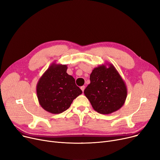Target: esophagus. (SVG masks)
<instances>
[{
    "instance_id": "esophagus-1",
    "label": "esophagus",
    "mask_w": 160,
    "mask_h": 160,
    "mask_svg": "<svg viewBox=\"0 0 160 160\" xmlns=\"http://www.w3.org/2000/svg\"><path fill=\"white\" fill-rule=\"evenodd\" d=\"M80 89H82V92H83V91H84V89H85V86H82V87L80 88Z\"/></svg>"
}]
</instances>
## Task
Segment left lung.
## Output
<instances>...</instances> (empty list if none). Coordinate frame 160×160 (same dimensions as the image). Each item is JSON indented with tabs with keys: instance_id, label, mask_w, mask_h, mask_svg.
Instances as JSON below:
<instances>
[{
	"instance_id": "1",
	"label": "left lung",
	"mask_w": 160,
	"mask_h": 160,
	"mask_svg": "<svg viewBox=\"0 0 160 160\" xmlns=\"http://www.w3.org/2000/svg\"><path fill=\"white\" fill-rule=\"evenodd\" d=\"M90 82L84 95L96 112L110 114L124 105L127 97V85L113 64L106 63L94 68Z\"/></svg>"
}]
</instances>
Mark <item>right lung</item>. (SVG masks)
I'll use <instances>...</instances> for the list:
<instances>
[{
	"instance_id": "obj_1",
	"label": "right lung",
	"mask_w": 160,
	"mask_h": 160,
	"mask_svg": "<svg viewBox=\"0 0 160 160\" xmlns=\"http://www.w3.org/2000/svg\"><path fill=\"white\" fill-rule=\"evenodd\" d=\"M67 70V65L53 62L38 82L36 93L39 103L48 112H63L70 107L73 100L82 93Z\"/></svg>"
}]
</instances>
